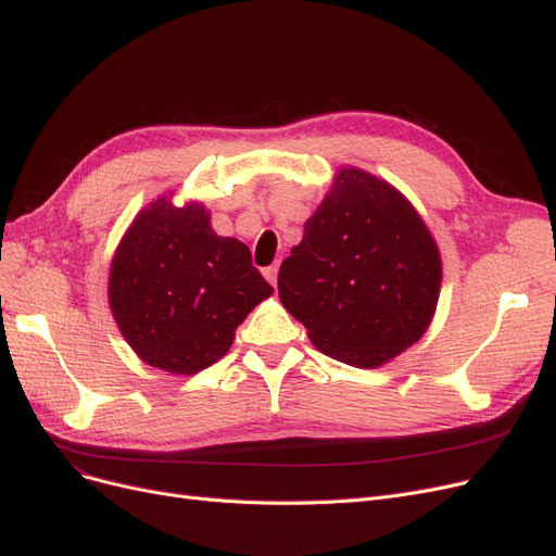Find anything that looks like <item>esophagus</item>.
<instances>
[{"label":"esophagus","mask_w":556,"mask_h":556,"mask_svg":"<svg viewBox=\"0 0 556 556\" xmlns=\"http://www.w3.org/2000/svg\"><path fill=\"white\" fill-rule=\"evenodd\" d=\"M264 278L274 285L276 288V282H278V264H271V266H266L264 268Z\"/></svg>","instance_id":"obj_1"}]
</instances>
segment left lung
I'll return each mask as SVG.
<instances>
[{
    "label": "left lung",
    "instance_id": "1",
    "mask_svg": "<svg viewBox=\"0 0 556 556\" xmlns=\"http://www.w3.org/2000/svg\"><path fill=\"white\" fill-rule=\"evenodd\" d=\"M441 255L422 217L392 185L343 169L280 264L278 294L325 355L374 368L431 323Z\"/></svg>",
    "mask_w": 556,
    "mask_h": 556
}]
</instances>
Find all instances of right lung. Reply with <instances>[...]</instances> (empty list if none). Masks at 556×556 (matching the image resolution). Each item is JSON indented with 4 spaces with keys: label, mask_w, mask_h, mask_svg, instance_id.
<instances>
[{
    "label": "right lung",
    "mask_w": 556,
    "mask_h": 556,
    "mask_svg": "<svg viewBox=\"0 0 556 556\" xmlns=\"http://www.w3.org/2000/svg\"><path fill=\"white\" fill-rule=\"evenodd\" d=\"M271 292L245 243L217 237L204 206L176 208L166 197L131 223L109 278L127 343L146 364L178 376L227 355L237 327Z\"/></svg>",
    "instance_id": "add662e5"
}]
</instances>
